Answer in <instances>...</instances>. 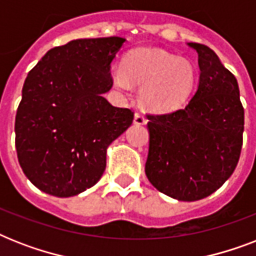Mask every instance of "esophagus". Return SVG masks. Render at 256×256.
I'll use <instances>...</instances> for the list:
<instances>
[{
	"instance_id": "obj_1",
	"label": "esophagus",
	"mask_w": 256,
	"mask_h": 256,
	"mask_svg": "<svg viewBox=\"0 0 256 256\" xmlns=\"http://www.w3.org/2000/svg\"><path fill=\"white\" fill-rule=\"evenodd\" d=\"M134 124H146V118H144L142 114H140V112H136V116H134Z\"/></svg>"
}]
</instances>
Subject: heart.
I'll return each instance as SVG.
<instances>
[{"mask_svg":"<svg viewBox=\"0 0 256 256\" xmlns=\"http://www.w3.org/2000/svg\"><path fill=\"white\" fill-rule=\"evenodd\" d=\"M114 84L128 90L140 86L142 104L154 112H174L188 104L196 86V70L190 61L160 49L130 52L124 68L112 69Z\"/></svg>","mask_w":256,"mask_h":256,"instance_id":"obj_1","label":"heart"}]
</instances>
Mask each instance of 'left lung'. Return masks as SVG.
Segmentation results:
<instances>
[{
	"instance_id": "8db88e82",
	"label": "left lung",
	"mask_w": 256,
	"mask_h": 256,
	"mask_svg": "<svg viewBox=\"0 0 256 256\" xmlns=\"http://www.w3.org/2000/svg\"><path fill=\"white\" fill-rule=\"evenodd\" d=\"M198 53L199 84L186 108L148 116L144 172L156 190L194 202L211 195L238 164L244 110L236 78L208 46L188 42Z\"/></svg>"
}]
</instances>
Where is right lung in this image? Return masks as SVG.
I'll list each match as a JSON object with an SVG mask.
<instances>
[{
  "mask_svg": "<svg viewBox=\"0 0 256 256\" xmlns=\"http://www.w3.org/2000/svg\"><path fill=\"white\" fill-rule=\"evenodd\" d=\"M122 37L81 38L50 49L30 70L16 116L18 162L46 194L68 198L94 186L108 148L132 124V110L104 96Z\"/></svg>",
  "mask_w": 256,
  "mask_h": 256,
  "instance_id": "right-lung-1",
  "label": "right lung"
}]
</instances>
